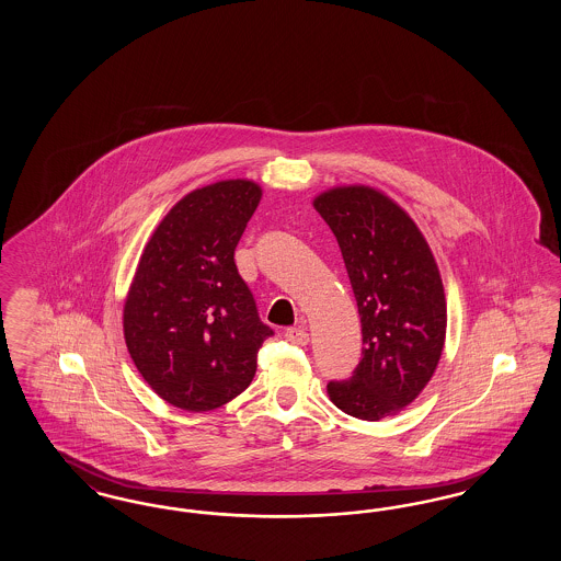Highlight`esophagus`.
<instances>
[{
    "label": "esophagus",
    "mask_w": 561,
    "mask_h": 561,
    "mask_svg": "<svg viewBox=\"0 0 561 561\" xmlns=\"http://www.w3.org/2000/svg\"><path fill=\"white\" fill-rule=\"evenodd\" d=\"M284 336H286V341L293 343V345H307V343H309V334H307L305 328H288V330L284 332Z\"/></svg>",
    "instance_id": "obj_1"
}]
</instances>
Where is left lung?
<instances>
[{"label":"left lung","instance_id":"obj_1","mask_svg":"<svg viewBox=\"0 0 561 561\" xmlns=\"http://www.w3.org/2000/svg\"><path fill=\"white\" fill-rule=\"evenodd\" d=\"M343 252L362 318V362L330 380L336 408L362 421L398 414L425 389L446 339L439 268L414 220L380 191H325L313 202Z\"/></svg>","mask_w":561,"mask_h":561}]
</instances>
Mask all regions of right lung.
I'll list each match as a JSON object with an SVG mask.
<instances>
[{"label":"right lung","mask_w":561,"mask_h":561,"mask_svg":"<svg viewBox=\"0 0 561 561\" xmlns=\"http://www.w3.org/2000/svg\"><path fill=\"white\" fill-rule=\"evenodd\" d=\"M263 191L252 181L195 188L147 241L124 305L134 366L161 400L208 412L238 398L273 330L236 267Z\"/></svg>","instance_id":"obj_1"}]
</instances>
